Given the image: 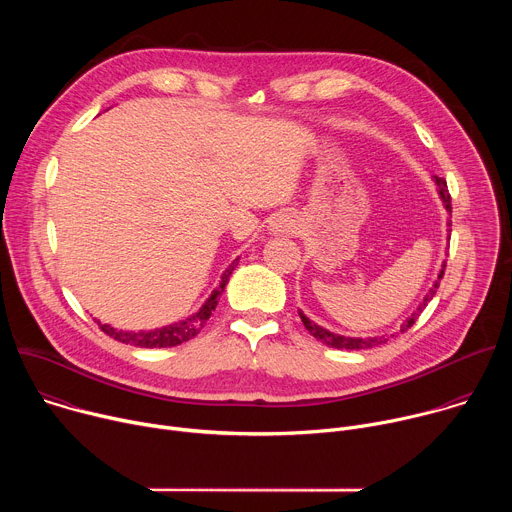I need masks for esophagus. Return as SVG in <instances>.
I'll return each instance as SVG.
<instances>
[{"instance_id":"1","label":"esophagus","mask_w":512,"mask_h":512,"mask_svg":"<svg viewBox=\"0 0 512 512\" xmlns=\"http://www.w3.org/2000/svg\"><path fill=\"white\" fill-rule=\"evenodd\" d=\"M300 231V221L296 214L281 212L271 221V233L273 235H296Z\"/></svg>"}]
</instances>
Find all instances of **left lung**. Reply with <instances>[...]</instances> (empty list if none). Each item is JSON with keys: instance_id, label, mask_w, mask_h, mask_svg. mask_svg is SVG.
I'll return each mask as SVG.
<instances>
[{"instance_id": "obj_1", "label": "left lung", "mask_w": 512, "mask_h": 512, "mask_svg": "<svg viewBox=\"0 0 512 512\" xmlns=\"http://www.w3.org/2000/svg\"><path fill=\"white\" fill-rule=\"evenodd\" d=\"M433 182H435V186H437V194H440V198H442V202H444L446 210H448V212H452V198H450V192H448V184H446V180H444V178H437V176H433ZM448 227H452V221H450V218H448ZM448 231H450V229H448ZM444 269H446V261L442 263V269H440V273H437V277H435L433 285L429 287V291L425 294L423 302L417 306V310H415L409 318H405V320H403V324H401L399 332H405L407 328H411V326L415 324V320L419 318V314L425 310V306L431 302V298L435 296V291H437V287H440V281H442V277H444ZM300 318H302V322H304L306 330H308L316 340H320V342H324V344H328V346H332V348L362 350V348H373V346H379V344H383V342H387V340H389V338H385V336L354 338V336H342V334L330 332V330H326V328L318 326L316 322H312V320H310L302 310H300ZM391 336H395V334H391Z\"/></svg>"}]
</instances>
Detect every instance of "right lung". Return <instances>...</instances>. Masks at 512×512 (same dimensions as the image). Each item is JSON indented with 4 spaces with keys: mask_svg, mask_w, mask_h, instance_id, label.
I'll return each instance as SVG.
<instances>
[{
    "mask_svg": "<svg viewBox=\"0 0 512 512\" xmlns=\"http://www.w3.org/2000/svg\"><path fill=\"white\" fill-rule=\"evenodd\" d=\"M237 265H239V257L223 271L221 283H218V287L212 291L210 298L202 304V308L196 314H192L190 318H186V320H180V322H174L170 326H162V328H156V330H139V332L117 330V328H113L109 324H101L99 320H97V324L101 326V330L107 336H111V338H115V340H119L123 344L139 346V348H168V346H178L182 342H188L190 338H194L200 332V328L212 316L214 308L218 306L216 298L225 291V285L229 283V277H231V273L235 271Z\"/></svg>",
    "mask_w": 512,
    "mask_h": 512,
    "instance_id": "1",
    "label": "right lung"
}]
</instances>
